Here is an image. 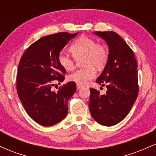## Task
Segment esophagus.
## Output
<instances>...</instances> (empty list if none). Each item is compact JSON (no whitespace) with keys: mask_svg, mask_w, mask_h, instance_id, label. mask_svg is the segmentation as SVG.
Wrapping results in <instances>:
<instances>
[{"mask_svg":"<svg viewBox=\"0 0 156 156\" xmlns=\"http://www.w3.org/2000/svg\"><path fill=\"white\" fill-rule=\"evenodd\" d=\"M77 89H81V88H83V86L82 85H80V84H78V83H77Z\"/></svg>","mask_w":156,"mask_h":156,"instance_id":"1","label":"esophagus"}]
</instances>
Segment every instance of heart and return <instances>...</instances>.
Segmentation results:
<instances>
[{"label": "heart", "mask_w": 156, "mask_h": 156, "mask_svg": "<svg viewBox=\"0 0 156 156\" xmlns=\"http://www.w3.org/2000/svg\"><path fill=\"white\" fill-rule=\"evenodd\" d=\"M69 51L76 59L83 58L85 67L78 69L68 76L69 81L84 85L95 78V68L101 69L105 67L108 61V51L103 44L98 43L94 39L80 37L69 46ZM58 62L65 70L71 71L76 67V62L72 57L60 53Z\"/></svg>", "instance_id": "1"}]
</instances>
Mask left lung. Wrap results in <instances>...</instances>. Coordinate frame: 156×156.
Returning a JSON list of instances; mask_svg holds the SVG:
<instances>
[{
	"mask_svg": "<svg viewBox=\"0 0 156 156\" xmlns=\"http://www.w3.org/2000/svg\"><path fill=\"white\" fill-rule=\"evenodd\" d=\"M108 44V63L96 82L106 87L101 94L90 88L89 101L91 115L98 123L112 126L120 122L130 112L139 94L137 62L133 51L114 31L96 32Z\"/></svg>",
	"mask_w": 156,
	"mask_h": 156,
	"instance_id": "left-lung-1",
	"label": "left lung"
}]
</instances>
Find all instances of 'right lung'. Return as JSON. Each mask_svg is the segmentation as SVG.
I'll return each mask as SVG.
<instances>
[{
  "instance_id": "right-lung-1",
  "label": "right lung",
  "mask_w": 156,
  "mask_h": 156,
  "mask_svg": "<svg viewBox=\"0 0 156 156\" xmlns=\"http://www.w3.org/2000/svg\"><path fill=\"white\" fill-rule=\"evenodd\" d=\"M78 34L59 32L45 36L31 44L21 57L17 75V92L30 117L43 126H52L64 119L67 103L76 91L70 81L52 91L54 80L62 82L66 70L58 62L61 51Z\"/></svg>"
}]
</instances>
